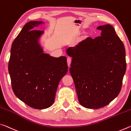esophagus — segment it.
Returning a JSON list of instances; mask_svg holds the SVG:
<instances>
[{"mask_svg": "<svg viewBox=\"0 0 131 131\" xmlns=\"http://www.w3.org/2000/svg\"><path fill=\"white\" fill-rule=\"evenodd\" d=\"M67 63H68V66L69 67L70 65V63H71V59L70 58H67Z\"/></svg>", "mask_w": 131, "mask_h": 131, "instance_id": "obj_1", "label": "esophagus"}]
</instances>
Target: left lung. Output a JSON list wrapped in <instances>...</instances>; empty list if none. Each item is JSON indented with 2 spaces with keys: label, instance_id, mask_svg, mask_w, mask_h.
I'll return each mask as SVG.
<instances>
[{
  "label": "left lung",
  "instance_id": "obj_1",
  "mask_svg": "<svg viewBox=\"0 0 131 131\" xmlns=\"http://www.w3.org/2000/svg\"><path fill=\"white\" fill-rule=\"evenodd\" d=\"M100 36L87 37L66 50L79 103L88 108L107 105L120 92L127 63L124 44L112 25L99 26Z\"/></svg>",
  "mask_w": 131,
  "mask_h": 131
}]
</instances>
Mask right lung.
<instances>
[{
	"label": "right lung",
	"instance_id": "1",
	"mask_svg": "<svg viewBox=\"0 0 131 131\" xmlns=\"http://www.w3.org/2000/svg\"><path fill=\"white\" fill-rule=\"evenodd\" d=\"M42 21L26 23L13 41L8 62L12 89L26 105L36 109L50 107L59 81L68 72L66 57L43 53L38 42L43 31L34 28Z\"/></svg>",
	"mask_w": 131,
	"mask_h": 131
}]
</instances>
